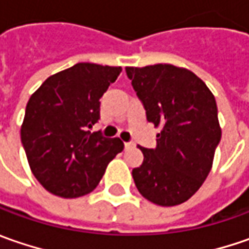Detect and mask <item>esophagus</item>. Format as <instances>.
Masks as SVG:
<instances>
[{
    "label": "esophagus",
    "mask_w": 249,
    "mask_h": 249,
    "mask_svg": "<svg viewBox=\"0 0 249 249\" xmlns=\"http://www.w3.org/2000/svg\"><path fill=\"white\" fill-rule=\"evenodd\" d=\"M124 146H125V149H131V147H133L135 144H133V143H131V142H125Z\"/></svg>",
    "instance_id": "obj_1"
}]
</instances>
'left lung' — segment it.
<instances>
[{"instance_id": "obj_1", "label": "left lung", "mask_w": 249, "mask_h": 249, "mask_svg": "<svg viewBox=\"0 0 249 249\" xmlns=\"http://www.w3.org/2000/svg\"><path fill=\"white\" fill-rule=\"evenodd\" d=\"M147 121L161 126L156 149L139 147L132 176L139 193L162 207L187 201L212 168L222 131L216 102L194 73L172 65L125 67Z\"/></svg>"}]
</instances>
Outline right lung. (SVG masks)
Instances as JSON below:
<instances>
[{"mask_svg": "<svg viewBox=\"0 0 249 249\" xmlns=\"http://www.w3.org/2000/svg\"><path fill=\"white\" fill-rule=\"evenodd\" d=\"M121 71L77 63L51 75L29 99L22 144L33 175L49 193L63 198L90 193L124 149L118 138L89 131L100 120L99 99Z\"/></svg>", "mask_w": 249, "mask_h": 249, "instance_id": "1", "label": "right lung"}]
</instances>
